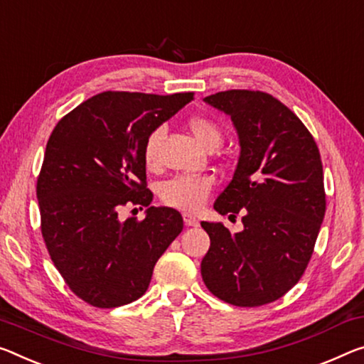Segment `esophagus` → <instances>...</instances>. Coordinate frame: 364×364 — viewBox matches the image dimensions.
Returning <instances> with one entry per match:
<instances>
[{
	"instance_id": "obj_1",
	"label": "esophagus",
	"mask_w": 364,
	"mask_h": 364,
	"mask_svg": "<svg viewBox=\"0 0 364 364\" xmlns=\"http://www.w3.org/2000/svg\"><path fill=\"white\" fill-rule=\"evenodd\" d=\"M183 220H184V225H186V227H199V220L193 215V213L184 212L183 213Z\"/></svg>"
}]
</instances>
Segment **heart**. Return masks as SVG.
Instances as JSON below:
<instances>
[{
    "mask_svg": "<svg viewBox=\"0 0 364 364\" xmlns=\"http://www.w3.org/2000/svg\"><path fill=\"white\" fill-rule=\"evenodd\" d=\"M188 129L194 136L200 146L207 151L218 149L223 142V129L215 119L204 114H196L188 119ZM161 131L157 128L151 131L142 144V160L147 168H154L157 165V149L160 142ZM213 188V178L209 175L198 176H176L165 181L160 186L161 203L173 209L180 210H198L204 205L205 199Z\"/></svg>",
    "mask_w": 364,
    "mask_h": 364,
    "instance_id": "obj_1",
    "label": "heart"
}]
</instances>
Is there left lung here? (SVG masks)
<instances>
[{"mask_svg": "<svg viewBox=\"0 0 364 364\" xmlns=\"http://www.w3.org/2000/svg\"><path fill=\"white\" fill-rule=\"evenodd\" d=\"M205 103L232 117L240 137L233 180L213 209L245 230L203 222L210 247L200 274L212 295L235 306L272 303L298 284L326 213L319 149L306 126L261 90H225Z\"/></svg>", "mask_w": 364, "mask_h": 364, "instance_id": "1", "label": "left lung"}]
</instances>
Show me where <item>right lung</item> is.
<instances>
[{
    "instance_id": "right-lung-1",
    "label": "right lung",
    "mask_w": 364,
    "mask_h": 364,
    "mask_svg": "<svg viewBox=\"0 0 364 364\" xmlns=\"http://www.w3.org/2000/svg\"><path fill=\"white\" fill-rule=\"evenodd\" d=\"M193 97L102 92L51 132L37 178L42 236L66 285L92 306L141 298L155 262L181 233V213L170 207H149L144 221L121 223L117 213L152 203L142 144Z\"/></svg>"
}]
</instances>
